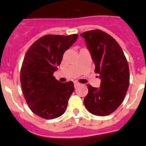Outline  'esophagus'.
<instances>
[{
    "mask_svg": "<svg viewBox=\"0 0 146 146\" xmlns=\"http://www.w3.org/2000/svg\"><path fill=\"white\" fill-rule=\"evenodd\" d=\"M80 85V83H79V82H74V87H75V88H77V87H79Z\"/></svg>",
    "mask_w": 146,
    "mask_h": 146,
    "instance_id": "1",
    "label": "esophagus"
}]
</instances>
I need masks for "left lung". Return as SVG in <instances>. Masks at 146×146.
<instances>
[{"mask_svg":"<svg viewBox=\"0 0 146 146\" xmlns=\"http://www.w3.org/2000/svg\"><path fill=\"white\" fill-rule=\"evenodd\" d=\"M95 64V73L101 78L100 88L87 85L84 99L87 110L93 115L111 114L123 101L129 85L128 62L122 48L111 36L99 29L81 33Z\"/></svg>","mask_w":146,"mask_h":146,"instance_id":"1","label":"left lung"}]
</instances>
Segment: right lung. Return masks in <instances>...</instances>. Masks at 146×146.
Returning a JSON list of instances; mask_svg holds the SVG:
<instances>
[{
	"mask_svg": "<svg viewBox=\"0 0 146 146\" xmlns=\"http://www.w3.org/2000/svg\"><path fill=\"white\" fill-rule=\"evenodd\" d=\"M78 36L45 35L26 53L20 71L21 90L29 108L39 117L52 119L65 113L74 85L71 81L61 83L53 73Z\"/></svg>",
	"mask_w": 146,
	"mask_h": 146,
	"instance_id": "1",
	"label": "right lung"
}]
</instances>
